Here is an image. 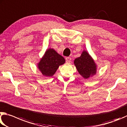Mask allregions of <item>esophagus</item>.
<instances>
[{
	"instance_id": "esophagus-1",
	"label": "esophagus",
	"mask_w": 127,
	"mask_h": 127,
	"mask_svg": "<svg viewBox=\"0 0 127 127\" xmlns=\"http://www.w3.org/2000/svg\"><path fill=\"white\" fill-rule=\"evenodd\" d=\"M66 61L67 62H68V63H69V62H71V59L70 57H66Z\"/></svg>"
}]
</instances>
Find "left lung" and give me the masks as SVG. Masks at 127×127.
<instances>
[{"instance_id":"8db88e82","label":"left lung","mask_w":127,"mask_h":127,"mask_svg":"<svg viewBox=\"0 0 127 127\" xmlns=\"http://www.w3.org/2000/svg\"><path fill=\"white\" fill-rule=\"evenodd\" d=\"M74 64L79 74L84 79H88L96 74V64L86 50H83L80 56L75 59Z\"/></svg>"}]
</instances>
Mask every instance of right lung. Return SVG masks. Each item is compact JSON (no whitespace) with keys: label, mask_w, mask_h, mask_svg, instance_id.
Returning a JSON list of instances; mask_svg holds the SVG:
<instances>
[{"label":"right lung","mask_w":127,"mask_h":127,"mask_svg":"<svg viewBox=\"0 0 127 127\" xmlns=\"http://www.w3.org/2000/svg\"><path fill=\"white\" fill-rule=\"evenodd\" d=\"M65 63V60L54 49L48 48L39 61L37 63V68L41 74L46 77H52L59 66Z\"/></svg>","instance_id":"right-lung-1"}]
</instances>
